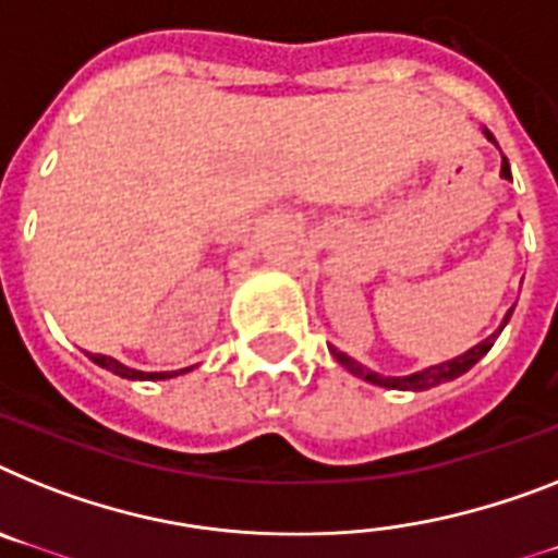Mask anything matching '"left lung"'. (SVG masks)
<instances>
[{
  "mask_svg": "<svg viewBox=\"0 0 558 558\" xmlns=\"http://www.w3.org/2000/svg\"><path fill=\"white\" fill-rule=\"evenodd\" d=\"M488 138L494 142V135L488 133ZM502 175L510 178V163L508 158H502ZM510 317V312H508ZM508 317H505V323H508ZM505 323H502V329H505ZM499 329V331H502ZM499 331L496 335H490L488 340H482L480 345H474L471 351H465V354H460V357H453L448 360V363H439V366H430L425 368V372H416V374H409V377H383V374L372 372V368L366 366H360L357 360H351L349 354H343V351H337L331 349V354L337 357V363L343 368H349L354 377H363L366 383H374V386H383V388H400V391H425V388H434L439 386V383H448L453 380V377H460V374H465L468 368L474 366L476 360L485 357L490 351V345H494V340L499 337Z\"/></svg>",
  "mask_w": 558,
  "mask_h": 558,
  "instance_id": "8db88e82",
  "label": "left lung"
}]
</instances>
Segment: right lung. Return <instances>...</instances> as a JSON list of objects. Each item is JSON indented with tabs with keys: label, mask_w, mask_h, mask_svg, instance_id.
<instances>
[{
	"label": "right lung",
	"mask_w": 558,
	"mask_h": 558,
	"mask_svg": "<svg viewBox=\"0 0 558 558\" xmlns=\"http://www.w3.org/2000/svg\"><path fill=\"white\" fill-rule=\"evenodd\" d=\"M93 363H98L101 368H107V372L119 374V377H128V380H167V377H175L178 372H158V374H144V372H135V368H128L121 366L119 360L107 357V354H90Z\"/></svg>",
	"instance_id": "add662e5"
}]
</instances>
